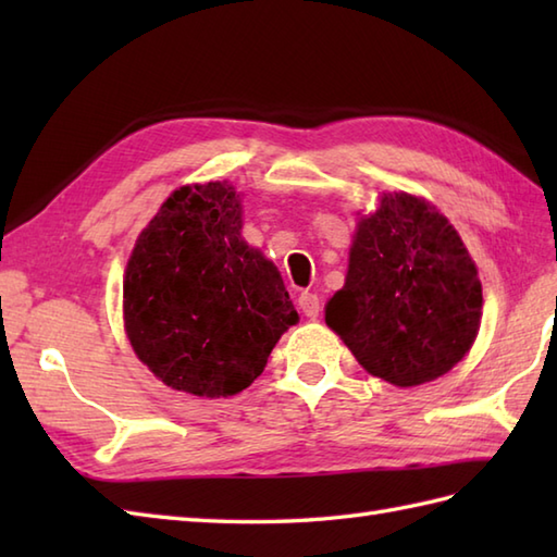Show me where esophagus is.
<instances>
[{
	"instance_id": "1",
	"label": "esophagus",
	"mask_w": 557,
	"mask_h": 557,
	"mask_svg": "<svg viewBox=\"0 0 557 557\" xmlns=\"http://www.w3.org/2000/svg\"><path fill=\"white\" fill-rule=\"evenodd\" d=\"M299 309H301L306 315H309V318H318V313H321V299H318V294H313V292H301Z\"/></svg>"
}]
</instances>
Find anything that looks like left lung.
<instances>
[{
	"label": "left lung",
	"mask_w": 557,
	"mask_h": 557,
	"mask_svg": "<svg viewBox=\"0 0 557 557\" xmlns=\"http://www.w3.org/2000/svg\"><path fill=\"white\" fill-rule=\"evenodd\" d=\"M481 304L479 270L447 218L423 198L383 194L357 224L325 323L371 375L413 387L465 359Z\"/></svg>",
	"instance_id": "8db88e82"
}]
</instances>
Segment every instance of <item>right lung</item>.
Listing matches in <instances>:
<instances>
[{
	"instance_id": "right-lung-1",
	"label": "right lung",
	"mask_w": 557,
	"mask_h": 557,
	"mask_svg": "<svg viewBox=\"0 0 557 557\" xmlns=\"http://www.w3.org/2000/svg\"><path fill=\"white\" fill-rule=\"evenodd\" d=\"M299 321L277 268L242 239V200L222 182L182 186L140 232L124 275V325L164 385L242 393Z\"/></svg>"
}]
</instances>
